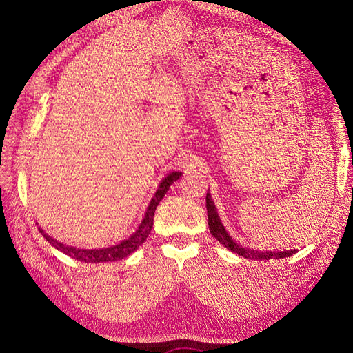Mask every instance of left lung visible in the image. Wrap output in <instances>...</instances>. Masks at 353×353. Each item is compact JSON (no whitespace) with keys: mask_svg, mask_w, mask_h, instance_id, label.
<instances>
[{"mask_svg":"<svg viewBox=\"0 0 353 353\" xmlns=\"http://www.w3.org/2000/svg\"><path fill=\"white\" fill-rule=\"evenodd\" d=\"M206 209H208V224H209V230H211V234L219 239V241L226 247V249L232 250L234 253H238L239 256L247 258V259H272V258H287L290 254L294 253L296 250H288V252H258V250H252V249H244L239 244H236L234 239H232L228 232L224 230L223 224L219 219V214H216V209L214 201L211 199L209 194H206Z\"/></svg>","mask_w":353,"mask_h":353,"instance_id":"left-lung-1","label":"left lung"}]
</instances>
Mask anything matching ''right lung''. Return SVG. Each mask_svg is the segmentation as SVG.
Wrapping results in <instances>:
<instances>
[{"mask_svg":"<svg viewBox=\"0 0 353 353\" xmlns=\"http://www.w3.org/2000/svg\"><path fill=\"white\" fill-rule=\"evenodd\" d=\"M181 177V172H171L167 177L163 179L159 185V190L156 191L154 197L150 201V206L145 212L144 220H142L139 229L134 232V234L129 238L125 239V241L119 243L114 247H108V249H97V250H83V249H76V247H71V245H65L62 243L56 241L54 238H51L50 235L43 234V230L39 228L41 234L43 235V238L47 239V241L54 245L56 249L62 250L63 253L70 254L71 258L77 259V261H83V262H109V261H118V259H124L125 256H129L130 253H133L134 250L138 249V247L145 241L150 230L153 228V216H154V211H156V206L159 205V201L163 199L165 194L170 190V186L174 183L177 179Z\"/></svg>","mask_w":353,"mask_h":353,"instance_id":"add662e5","label":"right lung"}]
</instances>
